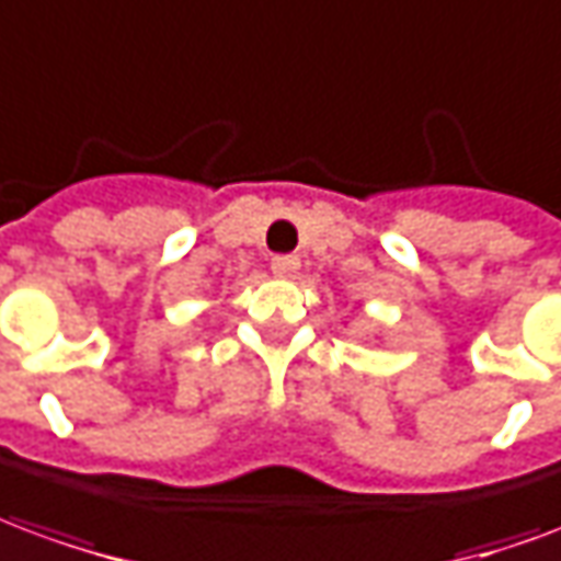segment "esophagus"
<instances>
[{
	"mask_svg": "<svg viewBox=\"0 0 561 561\" xmlns=\"http://www.w3.org/2000/svg\"><path fill=\"white\" fill-rule=\"evenodd\" d=\"M270 270H273L276 276H282V279H291L294 273L300 270V257L297 255H273V261H270Z\"/></svg>",
	"mask_w": 561,
	"mask_h": 561,
	"instance_id": "1",
	"label": "esophagus"
}]
</instances>
